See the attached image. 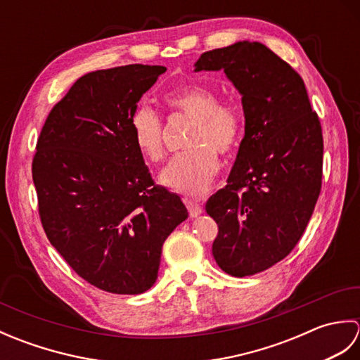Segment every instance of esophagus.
Wrapping results in <instances>:
<instances>
[{"mask_svg": "<svg viewBox=\"0 0 360 360\" xmlns=\"http://www.w3.org/2000/svg\"><path fill=\"white\" fill-rule=\"evenodd\" d=\"M184 201H186V205H187V209H188L190 217L196 218L198 215H201V213H202V207H201L200 202L193 201V200H187V198H186Z\"/></svg>", "mask_w": 360, "mask_h": 360, "instance_id": "esophagus-1", "label": "esophagus"}]
</instances>
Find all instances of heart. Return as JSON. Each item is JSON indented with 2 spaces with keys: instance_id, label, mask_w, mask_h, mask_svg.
<instances>
[{
  "instance_id": "b5f03b06",
  "label": "heart",
  "mask_w": 360,
  "mask_h": 360,
  "mask_svg": "<svg viewBox=\"0 0 360 360\" xmlns=\"http://www.w3.org/2000/svg\"><path fill=\"white\" fill-rule=\"evenodd\" d=\"M174 111L186 114L195 124L190 129L187 147L176 155L159 174L168 188L187 196H196L209 188L219 168L217 151L229 155L240 145L243 117L236 106L219 102L215 91L204 86L176 89L165 97ZM134 147L150 162H159L165 155L162 122L148 106H137L129 119Z\"/></svg>"
}]
</instances>
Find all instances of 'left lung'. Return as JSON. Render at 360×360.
<instances>
[{
  "label": "left lung",
  "mask_w": 360,
  "mask_h": 360,
  "mask_svg": "<svg viewBox=\"0 0 360 360\" xmlns=\"http://www.w3.org/2000/svg\"><path fill=\"white\" fill-rule=\"evenodd\" d=\"M200 71H224L241 94L244 137L227 186L205 212L218 224L215 262L246 277L278 263L302 238L322 187V128L300 75L262 43L204 52Z\"/></svg>",
  "instance_id": "obj_1"
}]
</instances>
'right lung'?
Segmentation results:
<instances>
[{
	"mask_svg": "<svg viewBox=\"0 0 360 360\" xmlns=\"http://www.w3.org/2000/svg\"><path fill=\"white\" fill-rule=\"evenodd\" d=\"M164 66L88 72L38 137L32 179L46 236L91 285L142 294L158 278L162 244L188 212L156 186L134 147L129 119Z\"/></svg>",
	"mask_w": 360,
	"mask_h": 360,
	"instance_id": "right-lung-1",
	"label": "right lung"
}]
</instances>
